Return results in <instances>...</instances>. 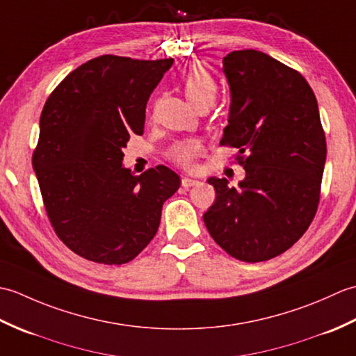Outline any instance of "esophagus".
I'll use <instances>...</instances> for the list:
<instances>
[{
    "mask_svg": "<svg viewBox=\"0 0 356 356\" xmlns=\"http://www.w3.org/2000/svg\"><path fill=\"white\" fill-rule=\"evenodd\" d=\"M199 184L197 179H193V177H184L182 179V186L184 188H191V186H195Z\"/></svg>",
    "mask_w": 356,
    "mask_h": 356,
    "instance_id": "esophagus-1",
    "label": "esophagus"
}]
</instances>
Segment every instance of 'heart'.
<instances>
[{
  "mask_svg": "<svg viewBox=\"0 0 356 356\" xmlns=\"http://www.w3.org/2000/svg\"><path fill=\"white\" fill-rule=\"evenodd\" d=\"M182 92L194 108L200 107V105H211L216 99L217 95V84L211 73L202 65H193L190 70L185 73L182 78ZM200 145L195 140H186L179 143V145L172 149V159L184 166H190L194 161V157L199 154Z\"/></svg>",
  "mask_w": 356,
  "mask_h": 356,
  "instance_id": "1",
  "label": "heart"
}]
</instances>
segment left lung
Segmentation results:
<instances>
[{"mask_svg": "<svg viewBox=\"0 0 356 356\" xmlns=\"http://www.w3.org/2000/svg\"><path fill=\"white\" fill-rule=\"evenodd\" d=\"M231 104L220 145L238 148L246 176L238 186L209 177L216 202L203 214L211 237L229 255L263 261L289 249L320 202L326 138L307 81L257 50L223 58Z\"/></svg>", "mask_w": 356, "mask_h": 356, "instance_id": "obj_1", "label": "left lung"}]
</instances>
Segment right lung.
I'll list each match as a JSON object with an SVG mask.
<instances>
[{
    "mask_svg": "<svg viewBox=\"0 0 356 356\" xmlns=\"http://www.w3.org/2000/svg\"><path fill=\"white\" fill-rule=\"evenodd\" d=\"M172 63L95 58L67 74L44 105L32 157L44 207L58 237L90 261L133 260L156 236L163 203L180 186L165 165L133 176L122 163Z\"/></svg>",
    "mask_w": 356,
    "mask_h": 356,
    "instance_id": "add662e5",
    "label": "right lung"
}]
</instances>
